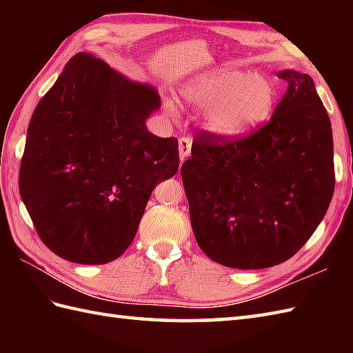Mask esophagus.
<instances>
[{
    "label": "esophagus",
    "mask_w": 353,
    "mask_h": 353,
    "mask_svg": "<svg viewBox=\"0 0 353 353\" xmlns=\"http://www.w3.org/2000/svg\"><path fill=\"white\" fill-rule=\"evenodd\" d=\"M191 144L192 141L188 137H182L179 139V156H181V161H186L190 157Z\"/></svg>",
    "instance_id": "obj_1"
}]
</instances>
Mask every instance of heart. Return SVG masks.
I'll list each match as a JSON object with an SVG mask.
<instances>
[{
  "instance_id": "heart-1",
  "label": "heart",
  "mask_w": 353,
  "mask_h": 353,
  "mask_svg": "<svg viewBox=\"0 0 353 353\" xmlns=\"http://www.w3.org/2000/svg\"><path fill=\"white\" fill-rule=\"evenodd\" d=\"M182 99L206 114L209 129L223 138H238L256 129L274 108V89L262 76L223 68L183 86Z\"/></svg>"
}]
</instances>
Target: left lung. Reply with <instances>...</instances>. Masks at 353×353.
Returning a JSON list of instances; mask_svg holds the SVG:
<instances>
[{
  "instance_id": "8db88e82",
  "label": "left lung",
  "mask_w": 353,
  "mask_h": 353,
  "mask_svg": "<svg viewBox=\"0 0 353 353\" xmlns=\"http://www.w3.org/2000/svg\"><path fill=\"white\" fill-rule=\"evenodd\" d=\"M288 89L250 134L200 130L181 172L196 241L221 265L258 270L302 249L335 188L331 119L308 74L287 70Z\"/></svg>"
}]
</instances>
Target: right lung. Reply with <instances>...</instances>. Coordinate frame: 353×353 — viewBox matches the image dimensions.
<instances>
[{
	"mask_svg": "<svg viewBox=\"0 0 353 353\" xmlns=\"http://www.w3.org/2000/svg\"><path fill=\"white\" fill-rule=\"evenodd\" d=\"M154 88L88 52L70 59L30 119L19 192L48 249L106 264L133 241L156 185L179 170V142L147 130Z\"/></svg>",
	"mask_w": 353,
	"mask_h": 353,
	"instance_id": "right-lung-1",
	"label": "right lung"
}]
</instances>
